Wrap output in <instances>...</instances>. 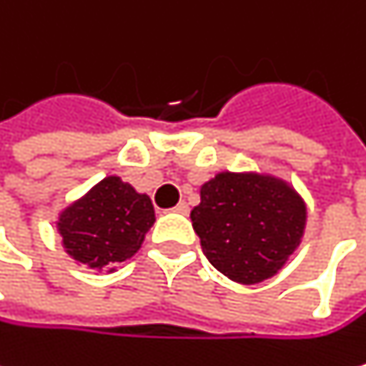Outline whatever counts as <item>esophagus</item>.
Here are the masks:
<instances>
[{"instance_id":"34e87169","label":"esophagus","mask_w":366,"mask_h":366,"mask_svg":"<svg viewBox=\"0 0 366 366\" xmlns=\"http://www.w3.org/2000/svg\"><path fill=\"white\" fill-rule=\"evenodd\" d=\"M173 212H179V214H187L189 212V204L187 202H179L175 208H173Z\"/></svg>"}]
</instances>
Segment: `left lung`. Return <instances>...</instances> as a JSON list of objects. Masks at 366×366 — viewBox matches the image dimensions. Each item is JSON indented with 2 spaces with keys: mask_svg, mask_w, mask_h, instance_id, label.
<instances>
[{
  "mask_svg": "<svg viewBox=\"0 0 366 366\" xmlns=\"http://www.w3.org/2000/svg\"><path fill=\"white\" fill-rule=\"evenodd\" d=\"M193 229L210 264L239 284L273 277L297 249L306 206L282 179L219 173L199 191Z\"/></svg>",
  "mask_w": 366,
  "mask_h": 366,
  "instance_id": "left-lung-1",
  "label": "left lung"
}]
</instances>
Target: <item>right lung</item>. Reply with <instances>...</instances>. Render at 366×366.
Instances as JSON below:
<instances>
[{
    "label": "right lung",
    "mask_w": 366,
    "mask_h": 366,
    "mask_svg": "<svg viewBox=\"0 0 366 366\" xmlns=\"http://www.w3.org/2000/svg\"><path fill=\"white\" fill-rule=\"evenodd\" d=\"M154 221L152 199L137 193L121 177L110 175L62 210L58 232L73 260L104 269L132 258Z\"/></svg>",
    "instance_id": "obj_1"
}]
</instances>
